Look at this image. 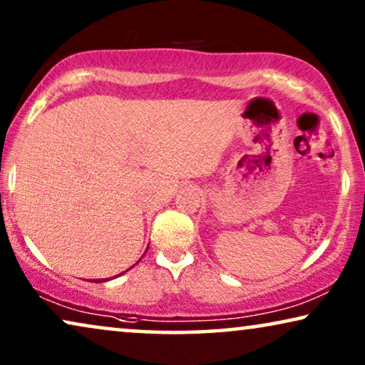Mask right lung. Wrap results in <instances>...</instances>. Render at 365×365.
Masks as SVG:
<instances>
[{
    "label": "right lung",
    "instance_id": "1",
    "mask_svg": "<svg viewBox=\"0 0 365 365\" xmlns=\"http://www.w3.org/2000/svg\"><path fill=\"white\" fill-rule=\"evenodd\" d=\"M96 282H101V281H96Z\"/></svg>",
    "mask_w": 365,
    "mask_h": 365
}]
</instances>
